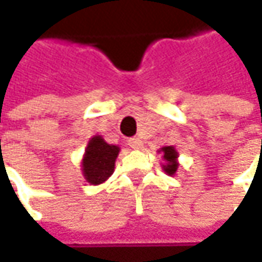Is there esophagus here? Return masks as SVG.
<instances>
[{"label":"esophagus","instance_id":"obj_1","mask_svg":"<svg viewBox=\"0 0 262 262\" xmlns=\"http://www.w3.org/2000/svg\"><path fill=\"white\" fill-rule=\"evenodd\" d=\"M128 146L131 148H140L143 146V141L140 138H131V140H128Z\"/></svg>","mask_w":262,"mask_h":262}]
</instances>
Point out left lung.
Segmentation results:
<instances>
[{
    "mask_svg": "<svg viewBox=\"0 0 262 262\" xmlns=\"http://www.w3.org/2000/svg\"><path fill=\"white\" fill-rule=\"evenodd\" d=\"M162 151H163V157H165V160H166L167 163L163 166L165 169V172H166L167 175H175L176 169H178V163H176V157H178V153H176V150L173 147H163L162 148Z\"/></svg>",
    "mask_w": 262,
    "mask_h": 262,
    "instance_id": "left-lung-1",
    "label": "left lung"
}]
</instances>
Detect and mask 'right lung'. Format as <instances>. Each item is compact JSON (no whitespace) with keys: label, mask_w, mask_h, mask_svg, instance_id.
<instances>
[{"label":"right lung","mask_w":262,"mask_h":262,"mask_svg":"<svg viewBox=\"0 0 262 262\" xmlns=\"http://www.w3.org/2000/svg\"><path fill=\"white\" fill-rule=\"evenodd\" d=\"M118 153L119 147L107 144L102 137H93L86 148V156L83 159V173L87 181L93 185L105 182L114 172Z\"/></svg>","instance_id":"right-lung-1"}]
</instances>
